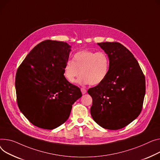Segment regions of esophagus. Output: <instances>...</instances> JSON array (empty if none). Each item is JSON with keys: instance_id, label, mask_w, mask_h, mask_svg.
<instances>
[{"instance_id": "obj_1", "label": "esophagus", "mask_w": 160, "mask_h": 160, "mask_svg": "<svg viewBox=\"0 0 160 160\" xmlns=\"http://www.w3.org/2000/svg\"><path fill=\"white\" fill-rule=\"evenodd\" d=\"M81 92L83 94H86L87 92V90L86 89H84V88H81Z\"/></svg>"}]
</instances>
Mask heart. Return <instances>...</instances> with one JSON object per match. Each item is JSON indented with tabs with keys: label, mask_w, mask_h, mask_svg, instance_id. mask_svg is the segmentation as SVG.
<instances>
[{
	"label": "heart",
	"mask_w": 160,
	"mask_h": 160,
	"mask_svg": "<svg viewBox=\"0 0 160 160\" xmlns=\"http://www.w3.org/2000/svg\"><path fill=\"white\" fill-rule=\"evenodd\" d=\"M110 68L108 55L103 51L83 50L74 55L72 61L68 60L63 67V77L73 83L81 74L78 83L96 86L107 77Z\"/></svg>",
	"instance_id": "b5f03b06"
}]
</instances>
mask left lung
Masks as SVG:
<instances>
[{"label": "left lung", "instance_id": "1", "mask_svg": "<svg viewBox=\"0 0 160 160\" xmlns=\"http://www.w3.org/2000/svg\"><path fill=\"white\" fill-rule=\"evenodd\" d=\"M98 45L108 55L110 68L105 79L88 91L92 98L91 114L103 128L118 130L131 123L142 111L145 76L132 52L119 42Z\"/></svg>", "mask_w": 160, "mask_h": 160}]
</instances>
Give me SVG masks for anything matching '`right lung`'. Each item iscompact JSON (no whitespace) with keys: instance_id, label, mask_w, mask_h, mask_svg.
I'll return each instance as SVG.
<instances>
[{"instance_id":"obj_1","label":"right lung","mask_w":160,"mask_h":160,"mask_svg":"<svg viewBox=\"0 0 160 160\" xmlns=\"http://www.w3.org/2000/svg\"><path fill=\"white\" fill-rule=\"evenodd\" d=\"M71 46L46 40L32 49L18 67L15 89L18 108L34 125L51 130L69 118L80 89L63 77Z\"/></svg>"}]
</instances>
